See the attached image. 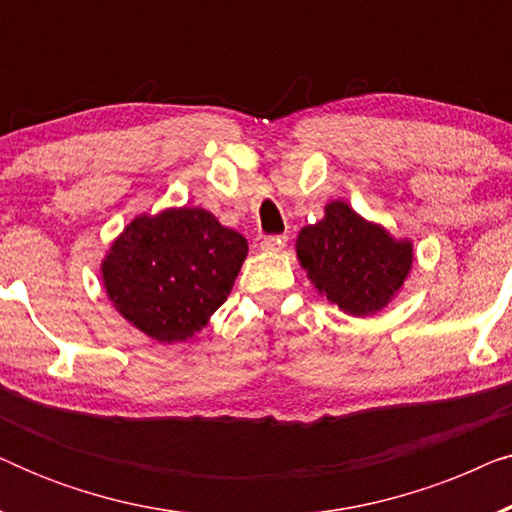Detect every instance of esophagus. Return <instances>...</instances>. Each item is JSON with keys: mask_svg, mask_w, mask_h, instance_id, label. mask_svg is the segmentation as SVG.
I'll return each instance as SVG.
<instances>
[{"mask_svg": "<svg viewBox=\"0 0 512 512\" xmlns=\"http://www.w3.org/2000/svg\"><path fill=\"white\" fill-rule=\"evenodd\" d=\"M286 240H289V237H286V235L265 237V240L261 242V249L268 251V254H275V251H282L286 247Z\"/></svg>", "mask_w": 512, "mask_h": 512, "instance_id": "1", "label": "esophagus"}]
</instances>
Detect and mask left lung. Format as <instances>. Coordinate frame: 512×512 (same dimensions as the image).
Segmentation results:
<instances>
[{
    "instance_id": "obj_1",
    "label": "left lung",
    "mask_w": 512,
    "mask_h": 512,
    "mask_svg": "<svg viewBox=\"0 0 512 512\" xmlns=\"http://www.w3.org/2000/svg\"><path fill=\"white\" fill-rule=\"evenodd\" d=\"M296 256L328 303L352 317H370L403 289L415 247L408 237H394L363 219L345 200H333L324 207V219L298 233Z\"/></svg>"
}]
</instances>
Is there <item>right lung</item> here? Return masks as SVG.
I'll return each mask as SVG.
<instances>
[{
  "instance_id": "obj_1",
  "label": "right lung",
  "mask_w": 512,
  "mask_h": 512,
  "mask_svg": "<svg viewBox=\"0 0 512 512\" xmlns=\"http://www.w3.org/2000/svg\"><path fill=\"white\" fill-rule=\"evenodd\" d=\"M249 244L202 207L137 214L100 263L114 310L160 345L200 333L226 303Z\"/></svg>"
}]
</instances>
